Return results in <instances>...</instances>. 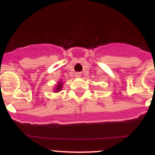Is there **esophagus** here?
Returning a JSON list of instances; mask_svg holds the SVG:
<instances>
[{"label": "esophagus", "instance_id": "34e87169", "mask_svg": "<svg viewBox=\"0 0 155 155\" xmlns=\"http://www.w3.org/2000/svg\"><path fill=\"white\" fill-rule=\"evenodd\" d=\"M81 75V74L79 73V72H78V73H75V77H77V78H80Z\"/></svg>", "mask_w": 155, "mask_h": 155}]
</instances>
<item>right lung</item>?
Masks as SVG:
<instances>
[{
	"mask_svg": "<svg viewBox=\"0 0 155 155\" xmlns=\"http://www.w3.org/2000/svg\"><path fill=\"white\" fill-rule=\"evenodd\" d=\"M62 85H63V83L61 81H59L58 84H57V87H56V88L54 89V91L55 92H58V91H60L61 90V88H62Z\"/></svg>",
	"mask_w": 155,
	"mask_h": 155,
	"instance_id": "1",
	"label": "right lung"
}]
</instances>
